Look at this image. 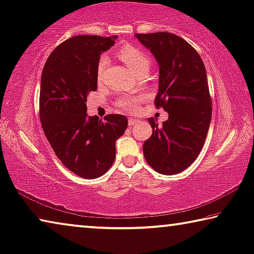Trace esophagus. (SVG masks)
<instances>
[{"instance_id":"1","label":"esophagus","mask_w":254,"mask_h":254,"mask_svg":"<svg viewBox=\"0 0 254 254\" xmlns=\"http://www.w3.org/2000/svg\"><path fill=\"white\" fill-rule=\"evenodd\" d=\"M139 123V121L138 120H135V119H128V126L130 127H134V126H136V124Z\"/></svg>"}]
</instances>
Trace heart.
Masks as SVG:
<instances>
[{
	"instance_id": "1",
	"label": "heart",
	"mask_w": 254,
	"mask_h": 254,
	"mask_svg": "<svg viewBox=\"0 0 254 254\" xmlns=\"http://www.w3.org/2000/svg\"><path fill=\"white\" fill-rule=\"evenodd\" d=\"M119 58L133 70L136 74L141 75L142 73H146L148 71L149 66H150V59L147 53H144L142 50L134 45H124L120 47L118 52H116ZM108 64V60L106 56H102L97 65V74L98 79L100 80L103 78L104 72L106 70V66ZM141 97H130L126 99L120 100V106L123 108H127L128 111H136L138 110L139 103L141 102Z\"/></svg>"
}]
</instances>
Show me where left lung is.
<instances>
[{
    "mask_svg": "<svg viewBox=\"0 0 254 254\" xmlns=\"http://www.w3.org/2000/svg\"><path fill=\"white\" fill-rule=\"evenodd\" d=\"M135 37L158 62L155 106L168 113L162 127L154 118L148 119L152 134L143 143L144 159L160 174H178L196 159L210 126L206 67L198 52L174 34H135Z\"/></svg>",
    "mask_w": 254,
    "mask_h": 254,
    "instance_id": "left-lung-1",
    "label": "left lung"
}]
</instances>
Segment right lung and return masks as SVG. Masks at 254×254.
Returning a JSON list of instances; mask_svg holds the SVG:
<instances>
[{
	"instance_id": "add662e5",
	"label": "right lung",
	"mask_w": 254,
	"mask_h": 254,
	"mask_svg": "<svg viewBox=\"0 0 254 254\" xmlns=\"http://www.w3.org/2000/svg\"><path fill=\"white\" fill-rule=\"evenodd\" d=\"M118 36L79 35L55 48L40 79L39 116L48 142L67 170L92 180L110 170L115 141L127 127V119L108 114L104 121L88 116L87 96L97 90L100 54Z\"/></svg>"
}]
</instances>
